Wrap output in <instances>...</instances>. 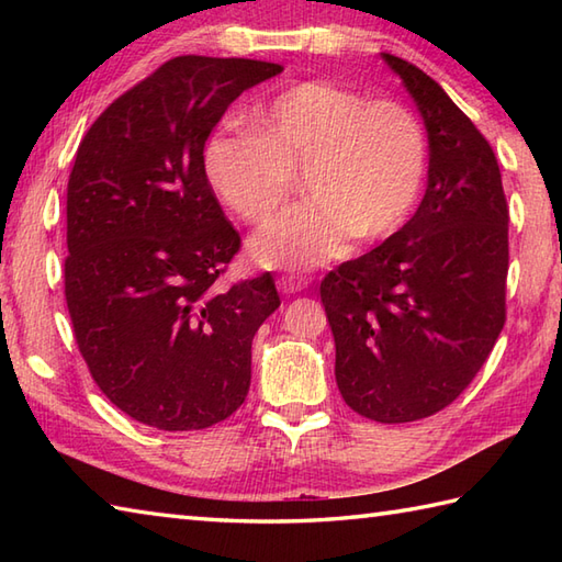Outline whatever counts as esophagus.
I'll return each mask as SVG.
<instances>
[{
	"label": "esophagus",
	"mask_w": 562,
	"mask_h": 562,
	"mask_svg": "<svg viewBox=\"0 0 562 562\" xmlns=\"http://www.w3.org/2000/svg\"><path fill=\"white\" fill-rule=\"evenodd\" d=\"M308 288V278H302V274H282L278 280V290L282 294H296Z\"/></svg>",
	"instance_id": "34e87169"
}]
</instances>
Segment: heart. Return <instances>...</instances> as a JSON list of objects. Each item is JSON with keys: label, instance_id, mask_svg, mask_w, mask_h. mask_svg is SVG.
<instances>
[{"label": "heart", "instance_id": "1", "mask_svg": "<svg viewBox=\"0 0 562 562\" xmlns=\"http://www.w3.org/2000/svg\"><path fill=\"white\" fill-rule=\"evenodd\" d=\"M427 171L425 133L393 101L328 81H304L250 115V135H214L205 147L212 188L250 224L272 220L302 176L306 205L250 238L270 270H312L386 238L408 217Z\"/></svg>", "mask_w": 562, "mask_h": 562}]
</instances>
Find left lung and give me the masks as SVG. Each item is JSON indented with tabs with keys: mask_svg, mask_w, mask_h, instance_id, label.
I'll return each mask as SVG.
<instances>
[{
	"mask_svg": "<svg viewBox=\"0 0 562 562\" xmlns=\"http://www.w3.org/2000/svg\"><path fill=\"white\" fill-rule=\"evenodd\" d=\"M427 130L420 207L369 254L321 282L345 403L376 423L447 408L505 326L507 200L493 147L439 83L381 53Z\"/></svg>",
	"mask_w": 562,
	"mask_h": 562,
	"instance_id": "obj_1",
	"label": "left lung"
}]
</instances>
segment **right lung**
Listing matches in <instances>:
<instances>
[{
  "mask_svg": "<svg viewBox=\"0 0 562 562\" xmlns=\"http://www.w3.org/2000/svg\"><path fill=\"white\" fill-rule=\"evenodd\" d=\"M282 67L183 55L89 127L67 183L65 296L79 352L133 420L183 432L229 417L250 342L280 306L270 272L224 290L238 250L205 173L226 109Z\"/></svg>",
  "mask_w": 562,
  "mask_h": 562,
  "instance_id": "add662e5",
  "label": "right lung"
}]
</instances>
